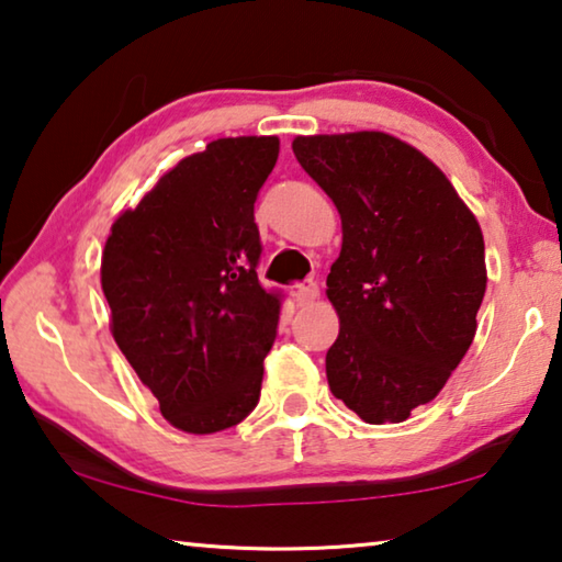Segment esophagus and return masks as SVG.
Listing matches in <instances>:
<instances>
[{
    "label": "esophagus",
    "mask_w": 562,
    "mask_h": 562,
    "mask_svg": "<svg viewBox=\"0 0 562 562\" xmlns=\"http://www.w3.org/2000/svg\"><path fill=\"white\" fill-rule=\"evenodd\" d=\"M319 297V288L315 282H307V284H297V290H294V300H297L300 307H307Z\"/></svg>",
    "instance_id": "1"
}]
</instances>
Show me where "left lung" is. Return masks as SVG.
<instances>
[{"mask_svg": "<svg viewBox=\"0 0 562 562\" xmlns=\"http://www.w3.org/2000/svg\"><path fill=\"white\" fill-rule=\"evenodd\" d=\"M292 150L341 217L327 274L339 315L331 394L367 424L406 422L473 341L486 294L481 225L441 168L389 133L297 136Z\"/></svg>", "mask_w": 562, "mask_h": 562, "instance_id": "obj_1", "label": "left lung"}]
</instances>
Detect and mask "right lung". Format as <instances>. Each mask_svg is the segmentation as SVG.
Segmentation results:
<instances>
[{
	"instance_id": "obj_1",
	"label": "right lung",
	"mask_w": 562,
	"mask_h": 562,
	"mask_svg": "<svg viewBox=\"0 0 562 562\" xmlns=\"http://www.w3.org/2000/svg\"><path fill=\"white\" fill-rule=\"evenodd\" d=\"M278 154L274 136L217 138L111 225L113 339L180 431L231 429L258 406L282 294L258 280L255 201Z\"/></svg>"
}]
</instances>
